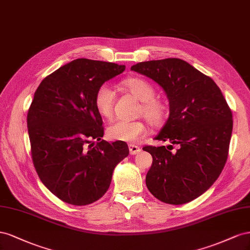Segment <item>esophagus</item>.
Listing matches in <instances>:
<instances>
[{
    "label": "esophagus",
    "mask_w": 250,
    "mask_h": 250,
    "mask_svg": "<svg viewBox=\"0 0 250 250\" xmlns=\"http://www.w3.org/2000/svg\"><path fill=\"white\" fill-rule=\"evenodd\" d=\"M129 149H130L131 155H136V154L140 153V151H141V148L138 146H135V145H130Z\"/></svg>",
    "instance_id": "34e87169"
}]
</instances>
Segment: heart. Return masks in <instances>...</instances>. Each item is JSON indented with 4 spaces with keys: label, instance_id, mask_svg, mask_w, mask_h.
<instances>
[{
    "label": "heart",
    "instance_id": "heart-1",
    "mask_svg": "<svg viewBox=\"0 0 250 250\" xmlns=\"http://www.w3.org/2000/svg\"><path fill=\"white\" fill-rule=\"evenodd\" d=\"M121 85L141 102L139 112L153 125H160L167 118L166 104L155 98V89L148 82L139 77L126 78ZM94 104L97 112L104 118H111L114 106V93L106 84L99 87L95 93ZM146 131L141 120H116L106 129V135L112 140L132 142L140 138Z\"/></svg>",
    "mask_w": 250,
    "mask_h": 250
}]
</instances>
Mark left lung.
Instances as JSON below:
<instances>
[{"label": "left lung", "instance_id": "8db88e82", "mask_svg": "<svg viewBox=\"0 0 250 250\" xmlns=\"http://www.w3.org/2000/svg\"><path fill=\"white\" fill-rule=\"evenodd\" d=\"M131 70L158 83L168 99V118L154 139L179 146L176 152L165 146L144 147L153 157L146 187L165 203L190 202L225 166L232 133L229 106L210 77L180 59L142 62Z\"/></svg>", "mask_w": 250, "mask_h": 250}]
</instances>
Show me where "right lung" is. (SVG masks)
I'll return each instance as SVG.
<instances>
[{"label":"right lung","instance_id":"add662e5","mask_svg":"<svg viewBox=\"0 0 250 250\" xmlns=\"http://www.w3.org/2000/svg\"><path fill=\"white\" fill-rule=\"evenodd\" d=\"M125 69L77 59L45 77L35 91L27 115L33 165L41 181L63 202L97 201L129 155L125 142L102 139L103 119L94 104L97 89Z\"/></svg>","mask_w":250,"mask_h":250}]
</instances>
